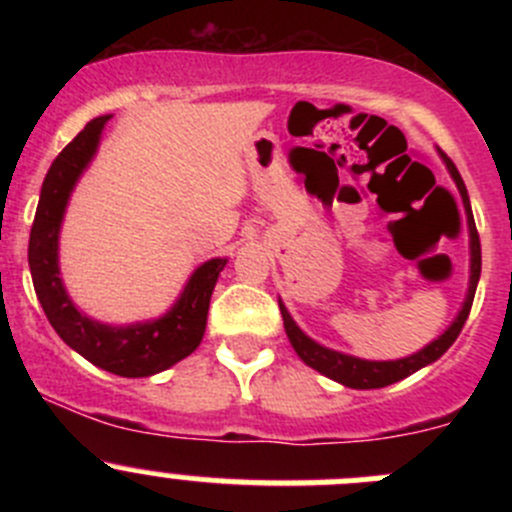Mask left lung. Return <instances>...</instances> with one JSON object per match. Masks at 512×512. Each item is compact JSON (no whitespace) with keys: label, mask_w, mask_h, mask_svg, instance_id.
<instances>
[{"label":"left lung","mask_w":512,"mask_h":512,"mask_svg":"<svg viewBox=\"0 0 512 512\" xmlns=\"http://www.w3.org/2000/svg\"><path fill=\"white\" fill-rule=\"evenodd\" d=\"M441 158H443V163H446L448 173H451L453 183H456L458 193H461L463 208H466V215H468V232H471V280H468V294H466V299H463V307H461V312H458V317L453 319L451 327H448L441 337L433 339V342L426 344L423 349H418L416 354L404 356V359H396V361L359 359V356L337 352V349H329V347H324V344L314 342L312 337H307V334L297 327V322L289 317L287 307L282 304V299H280V312H282V319H285V332L289 337V344H292L299 359H302L307 366H312L314 371H319V374L339 381V384L349 386V389H384V386L406 379V376H411L414 371L423 369V366L433 364V361L441 359V356L448 352V347L456 342V337L461 334L463 324H466L468 314H471V304H473V297H476V287L480 280V240H478L476 223H473L471 200H468L466 183H463V178H461V173L456 170V165L443 156V153H441Z\"/></svg>","instance_id":"8db88e82"}]
</instances>
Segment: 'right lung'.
I'll return each instance as SVG.
<instances>
[{
    "label": "right lung",
    "instance_id": "obj_1",
    "mask_svg": "<svg viewBox=\"0 0 512 512\" xmlns=\"http://www.w3.org/2000/svg\"><path fill=\"white\" fill-rule=\"evenodd\" d=\"M108 118L111 116H98L86 123L84 131L51 163L41 185L32 235H29V270H32L36 297L56 334L98 369L126 379H138L170 369L200 347L208 324L210 297L227 260L213 257L203 262L185 282L173 307L158 319L113 327L91 319L76 307L61 280L59 232L71 193L81 173L96 156Z\"/></svg>",
    "mask_w": 512,
    "mask_h": 512
}]
</instances>
